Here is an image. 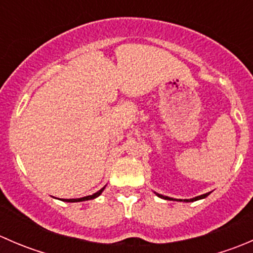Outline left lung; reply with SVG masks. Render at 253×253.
<instances>
[{"instance_id": "obj_1", "label": "left lung", "mask_w": 253, "mask_h": 253, "mask_svg": "<svg viewBox=\"0 0 253 253\" xmlns=\"http://www.w3.org/2000/svg\"><path fill=\"white\" fill-rule=\"evenodd\" d=\"M155 195L158 196V197H160V198H163V200H169V201H177V202H195V201H198V200H203V198H206L207 196H209L211 195V192H208V193H205V195H201V196H197V197H195V198H190V200H175V198H170V197H168V196H163V195H159V193H157V192H154Z\"/></svg>"}]
</instances>
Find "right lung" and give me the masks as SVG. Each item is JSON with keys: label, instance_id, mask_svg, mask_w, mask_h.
Here are the masks:
<instances>
[{"label": "right lung", "instance_id": "1", "mask_svg": "<svg viewBox=\"0 0 253 253\" xmlns=\"http://www.w3.org/2000/svg\"><path fill=\"white\" fill-rule=\"evenodd\" d=\"M105 190V186H104L103 188H101V190H99L98 192L96 193H94V195H91V196H85V197H82V198H72V200H62L63 202H83V201H89V200H94V198H96V197H99V196L101 195V193H103V191Z\"/></svg>", "mask_w": 253, "mask_h": 253}]
</instances>
